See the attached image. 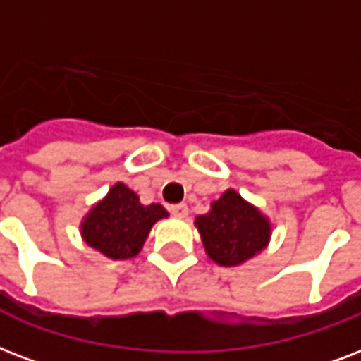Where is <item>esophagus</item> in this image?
<instances>
[{"label":"esophagus","mask_w":361,"mask_h":361,"mask_svg":"<svg viewBox=\"0 0 361 361\" xmlns=\"http://www.w3.org/2000/svg\"><path fill=\"white\" fill-rule=\"evenodd\" d=\"M170 212H172L176 217H185L187 214H189V208H187V204H172L170 206Z\"/></svg>","instance_id":"34e87169"}]
</instances>
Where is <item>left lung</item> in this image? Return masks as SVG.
Returning <instances> with one entry per match:
<instances>
[{
	"label": "left lung",
	"instance_id": "1",
	"mask_svg": "<svg viewBox=\"0 0 361 361\" xmlns=\"http://www.w3.org/2000/svg\"><path fill=\"white\" fill-rule=\"evenodd\" d=\"M195 227L206 255L221 267L250 261L269 246L272 235L271 219L235 189H227L210 210L195 217Z\"/></svg>",
	"mask_w": 361,
	"mask_h": 361
}]
</instances>
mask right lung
<instances>
[{"label":"right lung","instance_id":"1","mask_svg":"<svg viewBox=\"0 0 361 361\" xmlns=\"http://www.w3.org/2000/svg\"><path fill=\"white\" fill-rule=\"evenodd\" d=\"M169 217L162 204L140 202L123 181H117L81 219V238L109 259H130L144 247L151 227Z\"/></svg>","mask_w":361,"mask_h":361}]
</instances>
